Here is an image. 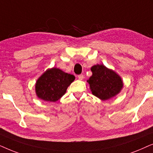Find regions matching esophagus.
<instances>
[{
    "mask_svg": "<svg viewBox=\"0 0 153 153\" xmlns=\"http://www.w3.org/2000/svg\"><path fill=\"white\" fill-rule=\"evenodd\" d=\"M78 78L79 80H83V79H84V75H83L82 74H80V75H78Z\"/></svg>",
    "mask_w": 153,
    "mask_h": 153,
    "instance_id": "obj_1",
    "label": "esophagus"
}]
</instances>
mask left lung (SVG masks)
<instances>
[{
    "label": "left lung",
    "instance_id": "obj_1",
    "mask_svg": "<svg viewBox=\"0 0 153 153\" xmlns=\"http://www.w3.org/2000/svg\"><path fill=\"white\" fill-rule=\"evenodd\" d=\"M92 75L87 80L93 95L103 101L111 99L120 93L123 82L115 71L103 64H97L91 68Z\"/></svg>",
    "mask_w": 153,
    "mask_h": 153
}]
</instances>
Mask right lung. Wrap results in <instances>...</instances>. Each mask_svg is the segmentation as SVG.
I'll return each instance as SVG.
<instances>
[{
  "instance_id": "1",
  "label": "right lung",
  "mask_w": 153,
  "mask_h": 153,
  "mask_svg": "<svg viewBox=\"0 0 153 153\" xmlns=\"http://www.w3.org/2000/svg\"><path fill=\"white\" fill-rule=\"evenodd\" d=\"M74 80V75L60 69H48L37 80L36 95L43 101L55 102L65 94L68 87Z\"/></svg>"
}]
</instances>
